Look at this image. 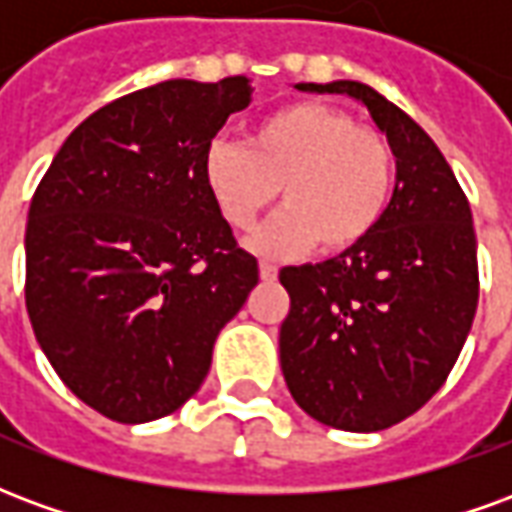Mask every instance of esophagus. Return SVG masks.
<instances>
[{
    "instance_id": "34e87169",
    "label": "esophagus",
    "mask_w": 512,
    "mask_h": 512,
    "mask_svg": "<svg viewBox=\"0 0 512 512\" xmlns=\"http://www.w3.org/2000/svg\"><path fill=\"white\" fill-rule=\"evenodd\" d=\"M277 274H279L277 266H271V263H260V279H263V282H274Z\"/></svg>"
}]
</instances>
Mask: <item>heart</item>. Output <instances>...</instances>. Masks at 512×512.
<instances>
[{
	"mask_svg": "<svg viewBox=\"0 0 512 512\" xmlns=\"http://www.w3.org/2000/svg\"><path fill=\"white\" fill-rule=\"evenodd\" d=\"M202 183L235 233H249L279 191L285 211L252 238L260 255H296L312 244L321 255H345L384 219L395 150L343 109L296 101L260 117L244 147L213 142Z\"/></svg>",
	"mask_w": 512,
	"mask_h": 512,
	"instance_id": "heart-1",
	"label": "heart"
}]
</instances>
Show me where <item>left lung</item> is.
Instances as JSON below:
<instances>
[{
  "mask_svg": "<svg viewBox=\"0 0 512 512\" xmlns=\"http://www.w3.org/2000/svg\"><path fill=\"white\" fill-rule=\"evenodd\" d=\"M362 101L397 158L395 194L362 244L279 282V362L293 400L337 430L397 425L436 395L472 329L480 277L472 208L411 117L362 82L299 84Z\"/></svg>",
  "mask_w": 512,
  "mask_h": 512,
  "instance_id": "8db88e82",
  "label": "left lung"
}]
</instances>
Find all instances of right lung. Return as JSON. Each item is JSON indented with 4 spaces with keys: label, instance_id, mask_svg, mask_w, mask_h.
Masks as SVG:
<instances>
[{
    "label": "right lung",
    "instance_id": "obj_1",
    "mask_svg": "<svg viewBox=\"0 0 512 512\" xmlns=\"http://www.w3.org/2000/svg\"><path fill=\"white\" fill-rule=\"evenodd\" d=\"M252 101L246 76L169 79L76 128L35 189L27 312L73 395L115 422L178 411L257 285L202 183V156Z\"/></svg>",
    "mask_w": 512,
    "mask_h": 512
}]
</instances>
